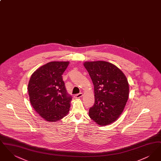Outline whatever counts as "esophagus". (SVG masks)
Returning a JSON list of instances; mask_svg holds the SVG:
<instances>
[{
  "instance_id": "obj_1",
  "label": "esophagus",
  "mask_w": 161,
  "mask_h": 161,
  "mask_svg": "<svg viewBox=\"0 0 161 161\" xmlns=\"http://www.w3.org/2000/svg\"><path fill=\"white\" fill-rule=\"evenodd\" d=\"M82 97H83V93H80L78 94L74 95V98H81Z\"/></svg>"
}]
</instances>
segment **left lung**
I'll list each match as a JSON object with an SVG mask.
<instances>
[{
    "label": "left lung",
    "mask_w": 161,
    "mask_h": 161,
    "mask_svg": "<svg viewBox=\"0 0 161 161\" xmlns=\"http://www.w3.org/2000/svg\"><path fill=\"white\" fill-rule=\"evenodd\" d=\"M94 86L95 103L89 115L104 126L116 121L123 113L129 95L127 79L121 69L105 61L83 63Z\"/></svg>",
    "instance_id": "left-lung-1"
}]
</instances>
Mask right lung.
I'll return each instance as SVG.
<instances>
[{"mask_svg": "<svg viewBox=\"0 0 161 161\" xmlns=\"http://www.w3.org/2000/svg\"><path fill=\"white\" fill-rule=\"evenodd\" d=\"M69 61H51L32 74L28 86L31 105L48 122L60 120L69 113L72 97L67 94L62 75Z\"/></svg>", "mask_w": 161, "mask_h": 161, "instance_id": "1", "label": "right lung"}]
</instances>
